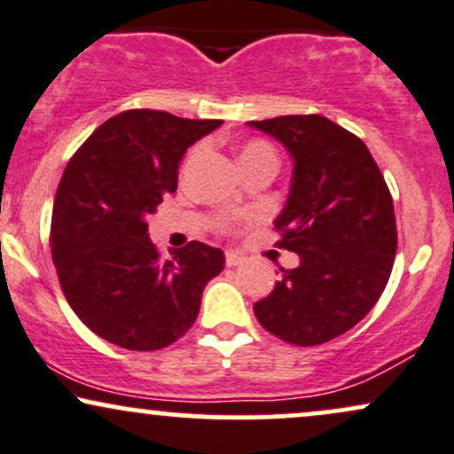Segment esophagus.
Segmentation results:
<instances>
[{"mask_svg": "<svg viewBox=\"0 0 454 454\" xmlns=\"http://www.w3.org/2000/svg\"><path fill=\"white\" fill-rule=\"evenodd\" d=\"M243 262V256L237 252H226V267H239Z\"/></svg>", "mask_w": 454, "mask_h": 454, "instance_id": "obj_1", "label": "esophagus"}]
</instances>
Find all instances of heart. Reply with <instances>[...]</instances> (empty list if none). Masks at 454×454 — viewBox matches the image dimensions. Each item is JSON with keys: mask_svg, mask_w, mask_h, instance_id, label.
Masks as SVG:
<instances>
[{"mask_svg": "<svg viewBox=\"0 0 454 454\" xmlns=\"http://www.w3.org/2000/svg\"><path fill=\"white\" fill-rule=\"evenodd\" d=\"M196 153H198V147L192 151L190 158H194ZM258 161H273V164H278V153H275L273 145L267 143V140H260V138L247 140L241 149V166L245 168V166L258 164ZM222 226L223 228L231 226V220H223Z\"/></svg>", "mask_w": 454, "mask_h": 454, "instance_id": "1", "label": "heart"}]
</instances>
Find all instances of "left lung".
Here are the masks:
<instances>
[{"label": "left lung", "instance_id": "obj_1", "mask_svg": "<svg viewBox=\"0 0 454 454\" xmlns=\"http://www.w3.org/2000/svg\"><path fill=\"white\" fill-rule=\"evenodd\" d=\"M249 126L284 143L294 160L275 245L301 258L296 269H281L254 314L281 341L320 346L358 325L387 288L397 254L393 196L367 145L322 114Z\"/></svg>", "mask_w": 454, "mask_h": 454}]
</instances>
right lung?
Returning a JSON list of instances; mask_svg holds the SVG:
<instances>
[{"instance_id":"1","label":"right lung","mask_w":454,"mask_h":454,"mask_svg":"<svg viewBox=\"0 0 454 454\" xmlns=\"http://www.w3.org/2000/svg\"><path fill=\"white\" fill-rule=\"evenodd\" d=\"M220 119L134 108L104 121L67 161L55 194L51 254L82 325L126 350H161L196 322L223 252L200 241L161 258L147 217L176 190L190 145Z\"/></svg>"}]
</instances>
